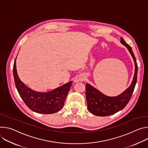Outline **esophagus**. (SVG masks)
Masks as SVG:
<instances>
[{"instance_id": "1", "label": "esophagus", "mask_w": 148, "mask_h": 148, "mask_svg": "<svg viewBox=\"0 0 148 148\" xmlns=\"http://www.w3.org/2000/svg\"><path fill=\"white\" fill-rule=\"evenodd\" d=\"M86 76L85 75H80L77 79L75 80V82H83L85 80Z\"/></svg>"}]
</instances>
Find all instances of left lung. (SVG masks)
Masks as SVG:
<instances>
[{"instance_id": "8db88e82", "label": "left lung", "mask_w": 148, "mask_h": 148, "mask_svg": "<svg viewBox=\"0 0 148 148\" xmlns=\"http://www.w3.org/2000/svg\"><path fill=\"white\" fill-rule=\"evenodd\" d=\"M121 43L124 45L132 56L135 63V73L132 83L122 93L116 96H108L90 84H86V97L88 108L90 113L98 116H106L122 110L127 104L134 92L138 74L136 60L131 47L124 39L121 38Z\"/></svg>"}]
</instances>
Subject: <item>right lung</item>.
<instances>
[{
	"instance_id": "right-lung-1",
	"label": "right lung",
	"mask_w": 148,
	"mask_h": 148,
	"mask_svg": "<svg viewBox=\"0 0 148 148\" xmlns=\"http://www.w3.org/2000/svg\"><path fill=\"white\" fill-rule=\"evenodd\" d=\"M16 58L13 69L14 83L16 89L27 106L32 111L42 114L55 113L62 109L73 82L70 81L49 92L35 91L26 86L19 77L16 70Z\"/></svg>"
}]
</instances>
